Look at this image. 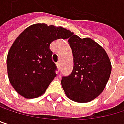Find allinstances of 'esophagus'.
<instances>
[{
	"mask_svg": "<svg viewBox=\"0 0 124 124\" xmlns=\"http://www.w3.org/2000/svg\"><path fill=\"white\" fill-rule=\"evenodd\" d=\"M56 66H57V68H58V69L59 70H60V62H57L56 63Z\"/></svg>",
	"mask_w": 124,
	"mask_h": 124,
	"instance_id": "34e87169",
	"label": "esophagus"
}]
</instances>
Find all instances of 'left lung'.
Here are the masks:
<instances>
[{"instance_id":"left-lung-1","label":"left lung","mask_w":124,"mask_h":124,"mask_svg":"<svg viewBox=\"0 0 124 124\" xmlns=\"http://www.w3.org/2000/svg\"><path fill=\"white\" fill-rule=\"evenodd\" d=\"M69 37L74 68L70 75L62 77V85L71 101L88 103L104 90L111 74V62L105 50L92 39H81L73 32Z\"/></svg>"}]
</instances>
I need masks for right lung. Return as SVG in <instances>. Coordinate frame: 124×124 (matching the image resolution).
<instances>
[{"mask_svg": "<svg viewBox=\"0 0 124 124\" xmlns=\"http://www.w3.org/2000/svg\"><path fill=\"white\" fill-rule=\"evenodd\" d=\"M70 33L62 27L35 23L18 36L9 50L7 65L9 82L20 95L31 99L45 92L57 70L50 45Z\"/></svg>", "mask_w": 124, "mask_h": 124, "instance_id": "add662e5", "label": "right lung"}]
</instances>
